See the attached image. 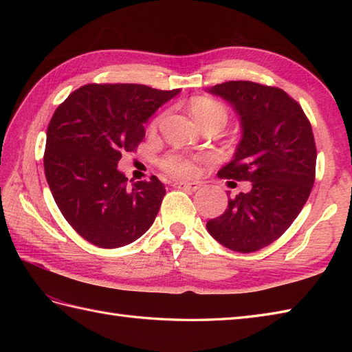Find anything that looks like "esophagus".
Wrapping results in <instances>:
<instances>
[{
    "label": "esophagus",
    "mask_w": 352,
    "mask_h": 352,
    "mask_svg": "<svg viewBox=\"0 0 352 352\" xmlns=\"http://www.w3.org/2000/svg\"><path fill=\"white\" fill-rule=\"evenodd\" d=\"M174 188L188 189V190H197L199 188V184L198 183H186V182H174Z\"/></svg>",
    "instance_id": "1"
}]
</instances>
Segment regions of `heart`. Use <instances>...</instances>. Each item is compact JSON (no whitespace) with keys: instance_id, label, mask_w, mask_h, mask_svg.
<instances>
[{"instance_id":"1","label":"heart","mask_w":352,"mask_h":352,"mask_svg":"<svg viewBox=\"0 0 352 352\" xmlns=\"http://www.w3.org/2000/svg\"><path fill=\"white\" fill-rule=\"evenodd\" d=\"M190 113L201 125H218L219 129L228 121V109L212 96H195L190 100ZM162 116L154 119L153 126L160 122ZM198 157H188L170 153L160 159V168L175 177H193L198 170Z\"/></svg>"}]
</instances>
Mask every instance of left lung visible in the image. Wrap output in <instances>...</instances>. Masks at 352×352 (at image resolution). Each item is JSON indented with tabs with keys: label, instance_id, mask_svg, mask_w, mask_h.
Instances as JSON below:
<instances>
[{
	"label": "left lung",
	"instance_id": "left-lung-1",
	"mask_svg": "<svg viewBox=\"0 0 352 352\" xmlns=\"http://www.w3.org/2000/svg\"><path fill=\"white\" fill-rule=\"evenodd\" d=\"M241 116L242 140L218 175L250 182V192L228 199L207 231L226 248L254 252L276 241L307 203L315 183L316 145L309 118L280 87L227 81L208 89Z\"/></svg>",
	"mask_w": 352,
	"mask_h": 352
}]
</instances>
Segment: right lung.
<instances>
[{"label":"right lung","instance_id":"right-lung-1","mask_svg":"<svg viewBox=\"0 0 352 352\" xmlns=\"http://www.w3.org/2000/svg\"><path fill=\"white\" fill-rule=\"evenodd\" d=\"M180 92L145 85H85L52 115L43 168L57 207L77 233L100 248H119L153 226L163 183L153 175L131 188L118 162L136 151L144 124Z\"/></svg>","mask_w":352,"mask_h":352}]
</instances>
